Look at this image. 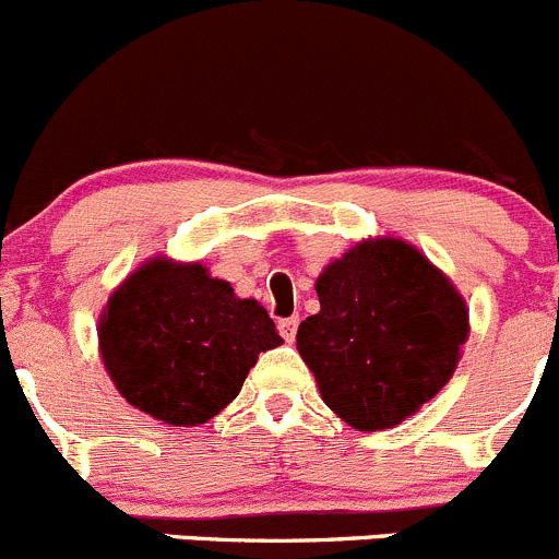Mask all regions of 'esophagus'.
Segmentation results:
<instances>
[{"instance_id":"esophagus-1","label":"esophagus","mask_w":559,"mask_h":559,"mask_svg":"<svg viewBox=\"0 0 559 559\" xmlns=\"http://www.w3.org/2000/svg\"><path fill=\"white\" fill-rule=\"evenodd\" d=\"M297 324H300V317H286L278 322L281 335H284V341H289V344L295 341V335H297Z\"/></svg>"}]
</instances>
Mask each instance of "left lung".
I'll return each instance as SVG.
<instances>
[{
  "label": "left lung",
  "mask_w": 559,
  "mask_h": 559,
  "mask_svg": "<svg viewBox=\"0 0 559 559\" xmlns=\"http://www.w3.org/2000/svg\"><path fill=\"white\" fill-rule=\"evenodd\" d=\"M317 295L297 349L324 404L355 429L401 424L456 371L467 306L406 242H360L319 275Z\"/></svg>",
  "instance_id": "8db88e82"
}]
</instances>
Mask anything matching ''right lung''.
<instances>
[{"label": "right lung", "instance_id": "right-lung-1", "mask_svg": "<svg viewBox=\"0 0 559 559\" xmlns=\"http://www.w3.org/2000/svg\"><path fill=\"white\" fill-rule=\"evenodd\" d=\"M100 355L119 393L171 426L207 424L237 399L259 352L281 344L257 300L202 264L155 259L111 295Z\"/></svg>", "mask_w": 559, "mask_h": 559}]
</instances>
